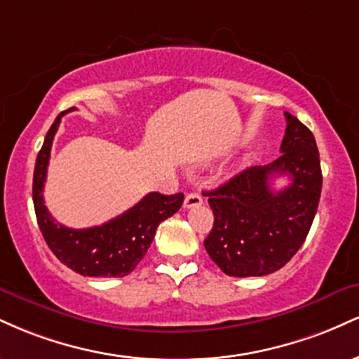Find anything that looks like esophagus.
Masks as SVG:
<instances>
[{"instance_id": "obj_1", "label": "esophagus", "mask_w": 359, "mask_h": 359, "mask_svg": "<svg viewBox=\"0 0 359 359\" xmlns=\"http://www.w3.org/2000/svg\"><path fill=\"white\" fill-rule=\"evenodd\" d=\"M203 204V196L197 192H191L185 196V201H184V208H196V205H201Z\"/></svg>"}]
</instances>
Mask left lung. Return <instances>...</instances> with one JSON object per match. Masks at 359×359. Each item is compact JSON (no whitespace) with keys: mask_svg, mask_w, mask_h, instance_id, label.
Instances as JSON below:
<instances>
[{"mask_svg":"<svg viewBox=\"0 0 359 359\" xmlns=\"http://www.w3.org/2000/svg\"><path fill=\"white\" fill-rule=\"evenodd\" d=\"M282 155L269 165L250 167L209 197L214 214L205 251L229 277H262L282 269L306 241L323 189L319 150L312 131L285 113ZM287 175L282 191L271 180Z\"/></svg>","mask_w":359,"mask_h":359,"instance_id":"1","label":"left lung"}]
</instances>
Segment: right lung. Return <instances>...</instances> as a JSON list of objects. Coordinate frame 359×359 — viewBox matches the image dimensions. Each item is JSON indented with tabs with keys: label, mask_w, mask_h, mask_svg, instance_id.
I'll list each match as a JSON object with an SVG mask.
<instances>
[{
	"label": "right lung",
	"mask_w": 359,
	"mask_h": 359,
	"mask_svg": "<svg viewBox=\"0 0 359 359\" xmlns=\"http://www.w3.org/2000/svg\"><path fill=\"white\" fill-rule=\"evenodd\" d=\"M71 108L55 118L36 155L34 170V205L39 228L52 253L82 277H126L147 255L155 231L162 221L174 216L184 203V194L163 196L150 192L128 209L101 226L72 229L60 224L43 204V185L50 160V148L60 119Z\"/></svg>",
	"instance_id": "add662e5"
}]
</instances>
